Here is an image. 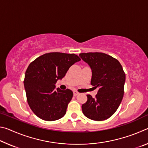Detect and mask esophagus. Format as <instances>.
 I'll return each mask as SVG.
<instances>
[{
    "label": "esophagus",
    "instance_id": "esophagus-1",
    "mask_svg": "<svg viewBox=\"0 0 148 148\" xmlns=\"http://www.w3.org/2000/svg\"><path fill=\"white\" fill-rule=\"evenodd\" d=\"M73 94H74V96H76V95H77L79 94V92H77V91H74L73 92Z\"/></svg>",
    "mask_w": 148,
    "mask_h": 148
}]
</instances>
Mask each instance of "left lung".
Instances as JSON below:
<instances>
[{
    "label": "left lung",
    "mask_w": 148,
    "mask_h": 148,
    "mask_svg": "<svg viewBox=\"0 0 148 148\" xmlns=\"http://www.w3.org/2000/svg\"><path fill=\"white\" fill-rule=\"evenodd\" d=\"M79 56L91 67V84L99 88L95 98L87 95L82 112L94 121L107 119L116 112L123 97L125 74L121 64L116 59L101 52L82 53Z\"/></svg>",
    "instance_id": "obj_1"
}]
</instances>
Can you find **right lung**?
Instances as JSON below:
<instances>
[{
    "mask_svg": "<svg viewBox=\"0 0 148 148\" xmlns=\"http://www.w3.org/2000/svg\"><path fill=\"white\" fill-rule=\"evenodd\" d=\"M81 59L74 53L52 52L38 57L25 72L24 86L29 106L34 114L45 121L63 117L73 96L71 89H56L70 67Z\"/></svg>",
    "mask_w": 148,
    "mask_h": 148,
    "instance_id": "1",
    "label": "right lung"
}]
</instances>
